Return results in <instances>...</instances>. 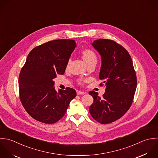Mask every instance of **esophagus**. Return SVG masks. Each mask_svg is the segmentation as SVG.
<instances>
[{"label": "esophagus", "instance_id": "1", "mask_svg": "<svg viewBox=\"0 0 158 158\" xmlns=\"http://www.w3.org/2000/svg\"><path fill=\"white\" fill-rule=\"evenodd\" d=\"M77 95H84V94H85V92H82V91H80V90H77Z\"/></svg>", "mask_w": 158, "mask_h": 158}]
</instances>
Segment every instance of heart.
Instances as JSON below:
<instances>
[{
	"instance_id": "b5f03b06",
	"label": "heart",
	"mask_w": 158,
	"mask_h": 158,
	"mask_svg": "<svg viewBox=\"0 0 158 158\" xmlns=\"http://www.w3.org/2000/svg\"><path fill=\"white\" fill-rule=\"evenodd\" d=\"M82 57H83L84 61L87 63L90 62V61H97V55H96L95 53L92 50H91L90 48L84 49L82 52ZM70 62H71V60L69 59L68 61V63H67V64H66V68H68L69 67ZM78 82L80 84L83 83V81L81 80V79L78 80Z\"/></svg>"
}]
</instances>
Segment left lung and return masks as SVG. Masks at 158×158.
Listing matches in <instances>:
<instances>
[{
	"mask_svg": "<svg viewBox=\"0 0 158 158\" xmlns=\"http://www.w3.org/2000/svg\"><path fill=\"white\" fill-rule=\"evenodd\" d=\"M102 56L99 79L106 85L103 97L89 92L94 103L89 108L92 117L102 124L123 117L129 110L137 88V76L132 60L127 50L114 40L100 39L92 43Z\"/></svg>",
	"mask_w": 158,
	"mask_h": 158,
	"instance_id": "left-lung-1",
	"label": "left lung"
}]
</instances>
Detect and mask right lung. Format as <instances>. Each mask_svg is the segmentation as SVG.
Returning a JSON list of instances; mask_svg holds the SVG:
<instances>
[{
    "label": "right lung",
    "mask_w": 158,
    "mask_h": 158,
    "mask_svg": "<svg viewBox=\"0 0 158 158\" xmlns=\"http://www.w3.org/2000/svg\"><path fill=\"white\" fill-rule=\"evenodd\" d=\"M76 46L74 40L57 39L38 45L29 53L19 75V95L25 110L34 119L56 123L76 96L70 87L56 92L53 81L57 74L64 73Z\"/></svg>",
    "instance_id": "obj_1"
}]
</instances>
